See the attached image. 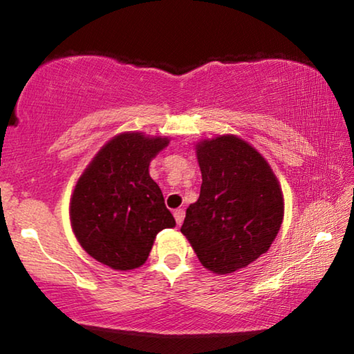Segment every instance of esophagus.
<instances>
[{"instance_id":"esophagus-1","label":"esophagus","mask_w":354,"mask_h":354,"mask_svg":"<svg viewBox=\"0 0 354 354\" xmlns=\"http://www.w3.org/2000/svg\"><path fill=\"white\" fill-rule=\"evenodd\" d=\"M184 209H176L175 212H173V215H175V220H176V223L178 225H181L183 221H184Z\"/></svg>"}]
</instances>
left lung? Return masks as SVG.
<instances>
[{"label": "left lung", "mask_w": 354, "mask_h": 354, "mask_svg": "<svg viewBox=\"0 0 354 354\" xmlns=\"http://www.w3.org/2000/svg\"><path fill=\"white\" fill-rule=\"evenodd\" d=\"M200 198L185 211L181 232L207 270L226 274L270 248L283 221L277 176L247 142L221 136L196 145Z\"/></svg>", "instance_id": "left-lung-1"}]
</instances>
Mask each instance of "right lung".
Listing matches in <instances>:
<instances>
[{
	"label": "right lung",
	"instance_id": "right-lung-1",
	"mask_svg": "<svg viewBox=\"0 0 354 354\" xmlns=\"http://www.w3.org/2000/svg\"><path fill=\"white\" fill-rule=\"evenodd\" d=\"M169 139L140 133L107 142L76 184L70 220L81 247L113 270H133L148 259L156 234L175 218L148 165Z\"/></svg>",
	"mask_w": 354,
	"mask_h": 354
}]
</instances>
